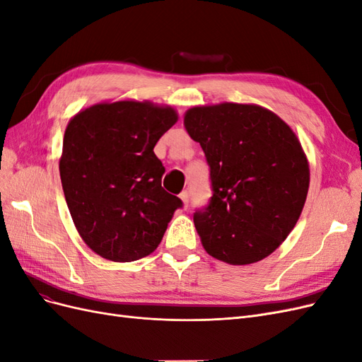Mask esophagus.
<instances>
[{
  "label": "esophagus",
  "instance_id": "1",
  "mask_svg": "<svg viewBox=\"0 0 362 362\" xmlns=\"http://www.w3.org/2000/svg\"><path fill=\"white\" fill-rule=\"evenodd\" d=\"M180 198H181V201H182V204H184V208H187V206H189V192H187V190L181 192Z\"/></svg>",
  "mask_w": 362,
  "mask_h": 362
}]
</instances>
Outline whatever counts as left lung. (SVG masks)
<instances>
[{"mask_svg": "<svg viewBox=\"0 0 362 362\" xmlns=\"http://www.w3.org/2000/svg\"><path fill=\"white\" fill-rule=\"evenodd\" d=\"M184 125L210 166L213 196L193 213L205 250L229 264L269 257L291 233L310 187L300 141L267 108L193 107Z\"/></svg>", "mask_w": 362, "mask_h": 362, "instance_id": "left-lung-1", "label": "left lung"}]
</instances>
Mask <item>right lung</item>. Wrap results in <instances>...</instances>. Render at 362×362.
Here are the masks:
<instances>
[{
  "instance_id": "right-lung-1",
  "label": "right lung",
  "mask_w": 362,
  "mask_h": 362,
  "mask_svg": "<svg viewBox=\"0 0 362 362\" xmlns=\"http://www.w3.org/2000/svg\"><path fill=\"white\" fill-rule=\"evenodd\" d=\"M178 120L170 107L117 101L71 119L60 158L62 187L84 243L98 255L129 262L154 252L182 201L161 187L154 154Z\"/></svg>"
}]
</instances>
